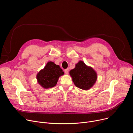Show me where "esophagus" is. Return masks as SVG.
Masks as SVG:
<instances>
[{"mask_svg": "<svg viewBox=\"0 0 133 133\" xmlns=\"http://www.w3.org/2000/svg\"><path fill=\"white\" fill-rule=\"evenodd\" d=\"M64 72L66 74H68V72H69V69L67 68V69H66L64 70Z\"/></svg>", "mask_w": 133, "mask_h": 133, "instance_id": "obj_1", "label": "esophagus"}]
</instances>
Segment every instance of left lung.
Instances as JSON below:
<instances>
[{
  "mask_svg": "<svg viewBox=\"0 0 133 133\" xmlns=\"http://www.w3.org/2000/svg\"><path fill=\"white\" fill-rule=\"evenodd\" d=\"M75 85L80 89L88 90L95 84L97 79L96 71L80 61L69 71Z\"/></svg>",
  "mask_w": 133,
  "mask_h": 133,
  "instance_id": "1",
  "label": "left lung"
}]
</instances>
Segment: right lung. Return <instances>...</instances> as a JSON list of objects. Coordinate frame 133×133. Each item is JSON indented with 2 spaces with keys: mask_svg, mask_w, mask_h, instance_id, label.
<instances>
[{
  "mask_svg": "<svg viewBox=\"0 0 133 133\" xmlns=\"http://www.w3.org/2000/svg\"><path fill=\"white\" fill-rule=\"evenodd\" d=\"M64 75V72L59 65L52 62H48L44 68L37 74V82L45 89L55 86L59 78Z\"/></svg>",
  "mask_w": 133,
  "mask_h": 133,
  "instance_id": "add662e5",
  "label": "right lung"
}]
</instances>
